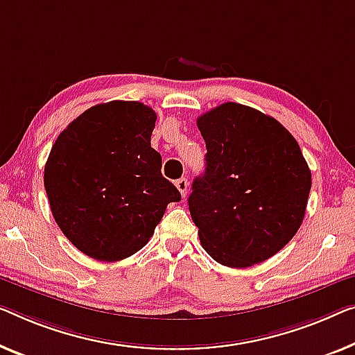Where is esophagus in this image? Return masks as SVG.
<instances>
[{
  "label": "esophagus",
  "instance_id": "esophagus-1",
  "mask_svg": "<svg viewBox=\"0 0 355 355\" xmlns=\"http://www.w3.org/2000/svg\"><path fill=\"white\" fill-rule=\"evenodd\" d=\"M175 187L178 188V191H180V194H182V198H184V196H187V191H188V180L187 178L177 180Z\"/></svg>",
  "mask_w": 355,
  "mask_h": 355
}]
</instances>
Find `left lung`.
Segmentation results:
<instances>
[{
	"label": "left lung",
	"mask_w": 355,
	"mask_h": 355,
	"mask_svg": "<svg viewBox=\"0 0 355 355\" xmlns=\"http://www.w3.org/2000/svg\"><path fill=\"white\" fill-rule=\"evenodd\" d=\"M205 172L196 177L189 214L204 250L230 268L261 263L303 223L311 171L298 141L271 116L226 102L199 116Z\"/></svg>",
	"instance_id": "8db88e82"
}]
</instances>
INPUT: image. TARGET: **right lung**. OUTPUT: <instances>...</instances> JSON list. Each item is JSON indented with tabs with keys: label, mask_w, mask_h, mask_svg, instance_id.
Returning a JSON list of instances; mask_svg holds the SVG:
<instances>
[{
	"label": "right lung",
	"mask_w": 355,
	"mask_h": 355,
	"mask_svg": "<svg viewBox=\"0 0 355 355\" xmlns=\"http://www.w3.org/2000/svg\"><path fill=\"white\" fill-rule=\"evenodd\" d=\"M156 113L113 100L78 116L57 137L44 167L51 211L67 239L98 261L144 248L167 204L182 194L151 148Z\"/></svg>",
	"instance_id": "right-lung-1"
}]
</instances>
